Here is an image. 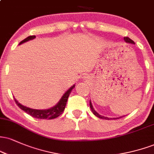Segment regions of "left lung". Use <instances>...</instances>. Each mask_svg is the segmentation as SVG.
Instances as JSON below:
<instances>
[{"instance_id": "obj_1", "label": "left lung", "mask_w": 154, "mask_h": 154, "mask_svg": "<svg viewBox=\"0 0 154 154\" xmlns=\"http://www.w3.org/2000/svg\"><path fill=\"white\" fill-rule=\"evenodd\" d=\"M124 40H125V41L126 42V43H132V44H135V43H134L133 40H132L131 39L129 38L128 37H125V38H124ZM90 107H91V110H92V112H93V114H94L95 116H96L97 117L100 118V119H109H109H112V118H109V117H106V116H101V115H100L99 114H98V113H97L96 111H95V109H93V106H92V103H91V101H90ZM121 117H122V116H121ZM121 117H119V118H113V119H119V118H121Z\"/></svg>"}]
</instances>
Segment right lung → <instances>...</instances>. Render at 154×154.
Listing matches in <instances>:
<instances>
[{"instance_id":"obj_1","label":"right lung","mask_w":154,"mask_h":154,"mask_svg":"<svg viewBox=\"0 0 154 154\" xmlns=\"http://www.w3.org/2000/svg\"><path fill=\"white\" fill-rule=\"evenodd\" d=\"M35 35H31V36L27 37V38L23 40L22 41H21L19 43V45L21 44L25 43V42L29 41V40H33V39L35 38ZM75 87V85H72L69 89L67 91L66 93L63 94V95L61 97V98L60 100L58 102V103L56 104V106H54V107L51 108V109H45V110H39V109H30V108H28L22 105L21 103H19L16 98H14V100L16 103L17 104V106L20 108L22 110L25 111L26 113H27L28 114L32 116V117L37 118V119H55V118L58 117V116L61 115L63 113V110H64L65 106H66V104L67 102V100H68L69 96V94L71 93V91H72L74 88Z\"/></svg>"}]
</instances>
